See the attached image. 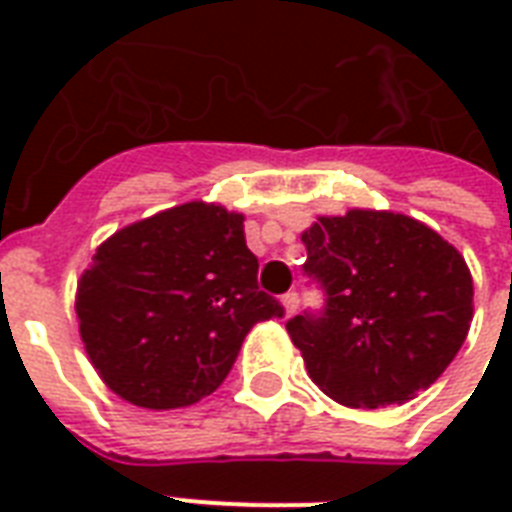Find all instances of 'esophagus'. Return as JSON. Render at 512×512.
Returning <instances> with one entry per match:
<instances>
[{"label":"esophagus","mask_w":512,"mask_h":512,"mask_svg":"<svg viewBox=\"0 0 512 512\" xmlns=\"http://www.w3.org/2000/svg\"><path fill=\"white\" fill-rule=\"evenodd\" d=\"M281 305H284V313L292 316L297 311V305H300V295L297 292H287V295L281 297Z\"/></svg>","instance_id":"34e87169"}]
</instances>
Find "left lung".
<instances>
[{
  "mask_svg": "<svg viewBox=\"0 0 512 512\" xmlns=\"http://www.w3.org/2000/svg\"><path fill=\"white\" fill-rule=\"evenodd\" d=\"M324 308L287 321L305 369L337 404L380 409L430 388L473 319L465 257L420 220L350 209L303 233Z\"/></svg>",
  "mask_w": 512,
  "mask_h": 512,
  "instance_id": "1",
  "label": "left lung"
}]
</instances>
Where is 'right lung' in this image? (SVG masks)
Masks as SVG:
<instances>
[{"instance_id": "1", "label": "right lung", "mask_w": 512, "mask_h": 512, "mask_svg": "<svg viewBox=\"0 0 512 512\" xmlns=\"http://www.w3.org/2000/svg\"><path fill=\"white\" fill-rule=\"evenodd\" d=\"M257 287L244 215L188 201L103 241L82 273L84 350L116 396L143 409L191 406L220 388L257 321L281 319Z\"/></svg>"}]
</instances>
